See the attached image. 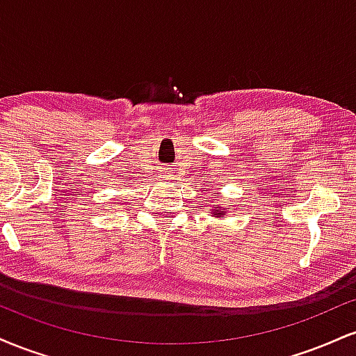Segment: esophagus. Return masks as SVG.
Listing matches in <instances>:
<instances>
[{
    "label": "esophagus",
    "mask_w": 356,
    "mask_h": 356,
    "mask_svg": "<svg viewBox=\"0 0 356 356\" xmlns=\"http://www.w3.org/2000/svg\"><path fill=\"white\" fill-rule=\"evenodd\" d=\"M167 177H170V175H167Z\"/></svg>",
    "instance_id": "1"
}]
</instances>
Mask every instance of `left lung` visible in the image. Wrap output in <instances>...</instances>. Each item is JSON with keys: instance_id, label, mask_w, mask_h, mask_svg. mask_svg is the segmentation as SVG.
Returning <instances> with one entry per match:
<instances>
[{"instance_id": "left-lung-1", "label": "left lung", "mask_w": 356, "mask_h": 356, "mask_svg": "<svg viewBox=\"0 0 356 356\" xmlns=\"http://www.w3.org/2000/svg\"><path fill=\"white\" fill-rule=\"evenodd\" d=\"M212 214H214V218H219V216H224V214H226V209L220 211L219 207H218V209H214V212H212Z\"/></svg>"}]
</instances>
